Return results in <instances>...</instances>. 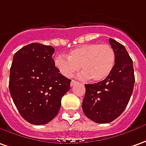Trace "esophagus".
I'll return each instance as SVG.
<instances>
[{"label":"esophagus","mask_w":146,"mask_h":146,"mask_svg":"<svg viewBox=\"0 0 146 146\" xmlns=\"http://www.w3.org/2000/svg\"><path fill=\"white\" fill-rule=\"evenodd\" d=\"M76 83H78V82L77 81H75V80H71V86H74L75 84H76Z\"/></svg>","instance_id":"obj_1"}]
</instances>
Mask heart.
I'll use <instances>...</instances> for the list:
<instances>
[{
    "label": "heart",
    "instance_id": "b5f03b06",
    "mask_svg": "<svg viewBox=\"0 0 146 146\" xmlns=\"http://www.w3.org/2000/svg\"><path fill=\"white\" fill-rule=\"evenodd\" d=\"M115 63V52L109 44H83L72 49L67 58L59 55L55 58V66L65 77H71L79 69L81 78L100 82L108 77Z\"/></svg>",
    "mask_w": 146,
    "mask_h": 146
}]
</instances>
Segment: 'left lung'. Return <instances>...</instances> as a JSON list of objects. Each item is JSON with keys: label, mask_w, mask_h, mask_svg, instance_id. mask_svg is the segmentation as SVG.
Instances as JSON below:
<instances>
[{"label": "left lung", "mask_w": 146, "mask_h": 146, "mask_svg": "<svg viewBox=\"0 0 146 146\" xmlns=\"http://www.w3.org/2000/svg\"><path fill=\"white\" fill-rule=\"evenodd\" d=\"M109 42L115 52L113 70L104 80L86 84L82 103L85 115L96 123H109L125 110L133 90V60L125 48L113 39Z\"/></svg>", "instance_id": "obj_1"}]
</instances>
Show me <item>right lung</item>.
I'll list each match as a JSON object with an SVG mask.
<instances>
[{"mask_svg": "<svg viewBox=\"0 0 146 146\" xmlns=\"http://www.w3.org/2000/svg\"><path fill=\"white\" fill-rule=\"evenodd\" d=\"M52 46L28 44L15 53L9 75V92L19 113L34 125H44L57 115L70 79L55 66Z\"/></svg>", "mask_w": 146, "mask_h": 146, "instance_id": "1", "label": "right lung"}]
</instances>
